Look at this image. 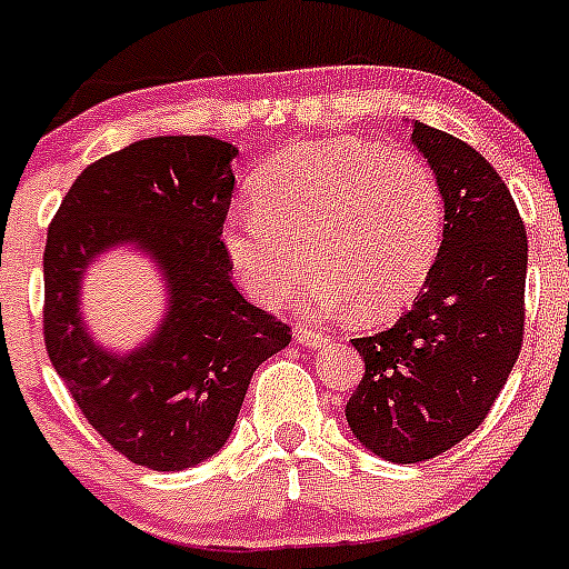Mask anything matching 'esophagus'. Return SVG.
<instances>
[{"label": "esophagus", "mask_w": 569, "mask_h": 569, "mask_svg": "<svg viewBox=\"0 0 569 569\" xmlns=\"http://www.w3.org/2000/svg\"><path fill=\"white\" fill-rule=\"evenodd\" d=\"M295 337L300 339V345H306V348H322V345H328L326 333L317 331V328L311 326H297Z\"/></svg>", "instance_id": "1"}]
</instances>
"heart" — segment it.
I'll list each match as a JSON object with an SVG mask.
<instances>
[{
    "label": "heart",
    "instance_id": "obj_1",
    "mask_svg": "<svg viewBox=\"0 0 569 569\" xmlns=\"http://www.w3.org/2000/svg\"><path fill=\"white\" fill-rule=\"evenodd\" d=\"M443 224V188L427 159L326 137L286 146L260 168L252 207L230 212L221 243L260 306L289 300L315 267L322 278L309 291L311 309L350 302L359 320L376 322L427 283Z\"/></svg>",
    "mask_w": 569,
    "mask_h": 569
}]
</instances>
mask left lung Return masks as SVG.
Returning <instances> with one entry per match:
<instances>
[{
  "mask_svg": "<svg viewBox=\"0 0 569 569\" xmlns=\"http://www.w3.org/2000/svg\"><path fill=\"white\" fill-rule=\"evenodd\" d=\"M412 146L443 188L438 260L412 309L353 339L365 376L345 407L350 432L390 463L438 458L475 432L522 348L528 236L511 190L469 142L412 123Z\"/></svg>",
  "mask_w": 569,
  "mask_h": 569,
  "instance_id": "8db88e82",
  "label": "left lung"
}]
</instances>
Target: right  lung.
<instances>
[{"mask_svg":"<svg viewBox=\"0 0 569 569\" xmlns=\"http://www.w3.org/2000/svg\"><path fill=\"white\" fill-rule=\"evenodd\" d=\"M238 148L216 137H148L98 159L47 230L44 342L52 368L100 438L137 466L182 471L230 438L249 379L291 342L289 326L232 286L221 230ZM120 246L166 280L160 326L129 355L88 333L82 274Z\"/></svg>","mask_w":569,"mask_h":569,"instance_id":"add662e5","label":"right lung"}]
</instances>
